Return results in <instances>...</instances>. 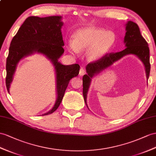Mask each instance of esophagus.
<instances>
[{"instance_id":"esophagus-1","label":"esophagus","mask_w":156,"mask_h":156,"mask_svg":"<svg viewBox=\"0 0 156 156\" xmlns=\"http://www.w3.org/2000/svg\"><path fill=\"white\" fill-rule=\"evenodd\" d=\"M84 74H85L84 69H83V68H81L80 70V72H79V75L80 76H83Z\"/></svg>"}]
</instances>
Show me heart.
Returning a JSON list of instances; mask_svg holds the SVG:
<instances>
[{"label":"heart","instance_id":"b5f03b06","mask_svg":"<svg viewBox=\"0 0 156 156\" xmlns=\"http://www.w3.org/2000/svg\"><path fill=\"white\" fill-rule=\"evenodd\" d=\"M116 37L113 32L100 27H82L73 34V39L67 42L69 51L74 53L86 51L88 61L95 62L102 58L113 47Z\"/></svg>","mask_w":156,"mask_h":156}]
</instances>
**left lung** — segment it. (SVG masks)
Returning <instances> with one entry per match:
<instances>
[{
  "instance_id": "1",
  "label": "left lung",
  "mask_w": 156,
  "mask_h": 156,
  "mask_svg": "<svg viewBox=\"0 0 156 156\" xmlns=\"http://www.w3.org/2000/svg\"><path fill=\"white\" fill-rule=\"evenodd\" d=\"M125 30L126 34L124 38V43L125 44L126 47L125 49L115 53L106 55L98 61L89 63L86 67L87 74L83 75L82 78L83 95L87 108L88 107L87 105V94L91 85V79L127 55H135L140 60L145 67L147 80L149 78L150 63V49L147 43L142 36L139 27L136 23L128 21L125 24Z\"/></svg>"
}]
</instances>
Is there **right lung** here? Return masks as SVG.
<instances>
[{
  "label": "right lung",
  "mask_w": 156,
  "mask_h": 156,
  "mask_svg": "<svg viewBox=\"0 0 156 156\" xmlns=\"http://www.w3.org/2000/svg\"><path fill=\"white\" fill-rule=\"evenodd\" d=\"M63 23L61 16L26 18L12 39L6 59V86L9 94L18 64L23 58L37 53L45 56L53 64L56 75L57 99L53 108L42 115L53 113L57 109L70 80L79 74L78 64L64 65L58 61L65 52L61 32Z\"/></svg>",
  "instance_id": "1"
}]
</instances>
